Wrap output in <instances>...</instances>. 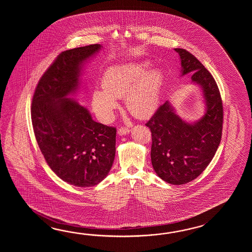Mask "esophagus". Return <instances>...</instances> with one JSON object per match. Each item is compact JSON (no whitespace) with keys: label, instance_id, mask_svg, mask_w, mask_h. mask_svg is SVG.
Listing matches in <instances>:
<instances>
[{"label":"esophagus","instance_id":"obj_1","mask_svg":"<svg viewBox=\"0 0 252 252\" xmlns=\"http://www.w3.org/2000/svg\"><path fill=\"white\" fill-rule=\"evenodd\" d=\"M129 132V128H125V127H122L118 129V134L120 136H123V135H126Z\"/></svg>","mask_w":252,"mask_h":252}]
</instances>
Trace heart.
I'll return each mask as SVG.
<instances>
[{
  "label": "heart",
  "mask_w": 252,
  "mask_h": 252,
  "mask_svg": "<svg viewBox=\"0 0 252 252\" xmlns=\"http://www.w3.org/2000/svg\"><path fill=\"white\" fill-rule=\"evenodd\" d=\"M150 68L148 62L130 63L110 67L103 74L101 90L93 94L94 111L103 122L113 118L119 106L116 99L125 97V105L133 116L150 118L160 101L164 75L158 68Z\"/></svg>",
  "instance_id": "1"
}]
</instances>
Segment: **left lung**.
I'll list each match as a JSON object with an SVG mask.
<instances>
[{
  "instance_id": "left-lung-1",
  "label": "left lung",
  "mask_w": 252,
  "mask_h": 252,
  "mask_svg": "<svg viewBox=\"0 0 252 252\" xmlns=\"http://www.w3.org/2000/svg\"><path fill=\"white\" fill-rule=\"evenodd\" d=\"M181 61V75H191L203 91L205 113L193 124L177 115L171 103L160 105L146 124L150 128L151 163L157 175L171 185H184L201 175L219 147L223 108L213 75L193 55L175 48Z\"/></svg>"
}]
</instances>
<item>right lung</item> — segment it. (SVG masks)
Here are the masks:
<instances>
[{
	"label": "right lung",
	"instance_id": "add662e5",
	"mask_svg": "<svg viewBox=\"0 0 252 252\" xmlns=\"http://www.w3.org/2000/svg\"><path fill=\"white\" fill-rule=\"evenodd\" d=\"M101 48L94 44L59 54L32 98L33 130L42 155L58 177L79 188L102 182L115 157L116 128L94 122L85 106L67 98L80 87L83 64Z\"/></svg>",
	"mask_w": 252,
	"mask_h": 252
}]
</instances>
